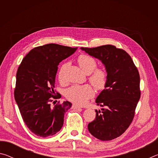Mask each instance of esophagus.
Listing matches in <instances>:
<instances>
[{"label":"esophagus","instance_id":"1","mask_svg":"<svg viewBox=\"0 0 158 158\" xmlns=\"http://www.w3.org/2000/svg\"><path fill=\"white\" fill-rule=\"evenodd\" d=\"M72 107H73V109H81V107L79 106H77L76 105H73V106H72Z\"/></svg>","mask_w":158,"mask_h":158}]
</instances>
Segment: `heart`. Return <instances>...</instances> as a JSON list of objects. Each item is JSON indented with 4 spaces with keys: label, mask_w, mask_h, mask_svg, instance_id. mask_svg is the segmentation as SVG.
<instances>
[{
    "label": "heart",
    "mask_w": 158,
    "mask_h": 158,
    "mask_svg": "<svg viewBox=\"0 0 158 158\" xmlns=\"http://www.w3.org/2000/svg\"><path fill=\"white\" fill-rule=\"evenodd\" d=\"M80 68L86 74H89V81L96 89L102 90L105 89L107 81V73L104 68H96L97 61L94 58L86 54H81L78 57ZM69 63H63L58 73V79L60 82L65 81V72ZM95 95V90L89 84L73 85L65 90V96L68 100L76 105H84Z\"/></svg>",
    "instance_id": "heart-1"
}]
</instances>
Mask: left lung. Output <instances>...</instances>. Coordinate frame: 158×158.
Masks as SVG:
<instances>
[{"label":"left lung","instance_id":"obj_1","mask_svg":"<svg viewBox=\"0 0 158 158\" xmlns=\"http://www.w3.org/2000/svg\"><path fill=\"white\" fill-rule=\"evenodd\" d=\"M105 65L107 81L96 99L101 110H95L94 121L88 125L90 133L102 141L121 136L132 122L140 99V77L132 58L125 50L114 45L81 47Z\"/></svg>","mask_w":158,"mask_h":158}]
</instances>
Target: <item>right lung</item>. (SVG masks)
I'll use <instances>...</instances> for the list:
<instances>
[{
  "instance_id": "obj_1",
  "label": "right lung",
  "mask_w": 158,
  "mask_h": 158,
  "mask_svg": "<svg viewBox=\"0 0 158 158\" xmlns=\"http://www.w3.org/2000/svg\"><path fill=\"white\" fill-rule=\"evenodd\" d=\"M77 49L57 44L35 47L19 66L15 99L23 122L37 136H52L63 127L64 114L72 104L68 101L58 102L53 107L50 98H60V94H56L54 89L58 65Z\"/></svg>"
}]
</instances>
